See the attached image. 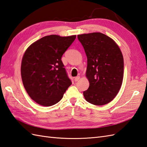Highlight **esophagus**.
Returning a JSON list of instances; mask_svg holds the SVG:
<instances>
[{"label": "esophagus", "mask_w": 147, "mask_h": 147, "mask_svg": "<svg viewBox=\"0 0 147 147\" xmlns=\"http://www.w3.org/2000/svg\"><path fill=\"white\" fill-rule=\"evenodd\" d=\"M80 76H79L75 77V78H74V81H76V82L78 81V80H80Z\"/></svg>", "instance_id": "esophagus-1"}]
</instances>
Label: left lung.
<instances>
[{"label":"left lung","instance_id":"obj_1","mask_svg":"<svg viewBox=\"0 0 147 147\" xmlns=\"http://www.w3.org/2000/svg\"><path fill=\"white\" fill-rule=\"evenodd\" d=\"M87 56L86 76L90 86L83 92L89 103L104 105L117 96L123 78V57L118 46L101 32L78 35Z\"/></svg>","mask_w":147,"mask_h":147}]
</instances>
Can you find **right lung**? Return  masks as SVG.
<instances>
[{
  "instance_id": "right-lung-1",
  "label": "right lung",
  "mask_w": 147,
  "mask_h": 147,
  "mask_svg": "<svg viewBox=\"0 0 147 147\" xmlns=\"http://www.w3.org/2000/svg\"><path fill=\"white\" fill-rule=\"evenodd\" d=\"M76 37L47 36L26 51L20 69L22 80L29 96L37 103L45 107L56 104L72 84L61 57Z\"/></svg>"
}]
</instances>
